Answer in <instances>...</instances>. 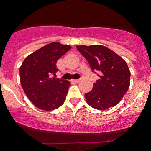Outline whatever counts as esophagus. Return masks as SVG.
<instances>
[{"label":"esophagus","mask_w":151,"mask_h":151,"mask_svg":"<svg viewBox=\"0 0 151 151\" xmlns=\"http://www.w3.org/2000/svg\"><path fill=\"white\" fill-rule=\"evenodd\" d=\"M73 81L74 83H78L79 82V81H81V79H74V80H73Z\"/></svg>","instance_id":"esophagus-1"}]
</instances>
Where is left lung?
Here are the masks:
<instances>
[{"instance_id":"1","label":"left lung","mask_w":151,"mask_h":151,"mask_svg":"<svg viewBox=\"0 0 151 151\" xmlns=\"http://www.w3.org/2000/svg\"><path fill=\"white\" fill-rule=\"evenodd\" d=\"M76 47L89 62L91 70L99 72L100 79L93 84L92 90L85 93L88 104L98 110L118 104L130 86L131 72L125 60L103 45Z\"/></svg>"}]
</instances>
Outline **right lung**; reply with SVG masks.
<instances>
[{
  "instance_id": "1",
  "label": "right lung",
  "mask_w": 151,
  "mask_h": 151,
  "mask_svg": "<svg viewBox=\"0 0 151 151\" xmlns=\"http://www.w3.org/2000/svg\"><path fill=\"white\" fill-rule=\"evenodd\" d=\"M71 47L60 42H51L28 55L20 66L22 89L38 109L52 111L65 102L70 82L50 77L58 71L57 61Z\"/></svg>"
}]
</instances>
